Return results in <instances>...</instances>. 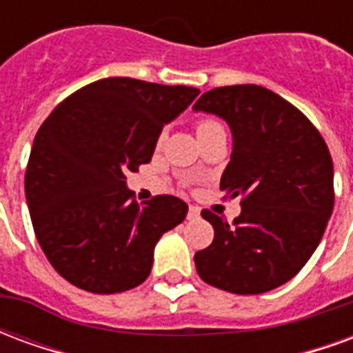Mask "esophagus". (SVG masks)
<instances>
[{
	"label": "esophagus",
	"instance_id": "34e87169",
	"mask_svg": "<svg viewBox=\"0 0 353 353\" xmlns=\"http://www.w3.org/2000/svg\"><path fill=\"white\" fill-rule=\"evenodd\" d=\"M200 217V208L191 206L189 208V212H187V219H199Z\"/></svg>",
	"mask_w": 353,
	"mask_h": 353
}]
</instances>
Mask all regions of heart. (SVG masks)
<instances>
[{
  "label": "heart",
  "instance_id": "b5f03b06",
  "mask_svg": "<svg viewBox=\"0 0 353 353\" xmlns=\"http://www.w3.org/2000/svg\"><path fill=\"white\" fill-rule=\"evenodd\" d=\"M215 130H223V124L219 121H215V119H202L196 124V132H199V138L200 136H204V134H210V132ZM164 139H166V130L159 132V136L154 139V147L157 149H161L164 145Z\"/></svg>",
  "mask_w": 353,
  "mask_h": 353
}]
</instances>
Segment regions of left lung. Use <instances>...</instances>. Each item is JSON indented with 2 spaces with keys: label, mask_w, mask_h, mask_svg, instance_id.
Wrapping results in <instances>:
<instances>
[{
  "label": "left lung",
  "mask_w": 353,
  "mask_h": 353,
  "mask_svg": "<svg viewBox=\"0 0 353 353\" xmlns=\"http://www.w3.org/2000/svg\"><path fill=\"white\" fill-rule=\"evenodd\" d=\"M196 111L223 117L234 138L219 189L242 199L234 221L202 210L214 242L194 255L202 280L236 295H259L295 276L333 214V161L303 111L259 85L208 90Z\"/></svg>",
  "instance_id": "obj_1"
}]
</instances>
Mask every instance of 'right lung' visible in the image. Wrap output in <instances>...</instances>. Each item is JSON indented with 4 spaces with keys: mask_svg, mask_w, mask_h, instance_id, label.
I'll list each match as a JSON object with an SVG mask.
<instances>
[{
    "mask_svg": "<svg viewBox=\"0 0 353 353\" xmlns=\"http://www.w3.org/2000/svg\"><path fill=\"white\" fill-rule=\"evenodd\" d=\"M199 94L108 77L70 94L39 126L24 177L28 208L43 253L75 288L121 293L151 274L159 238L189 206L172 194L139 206L126 174L151 161L162 126Z\"/></svg>",
    "mask_w": 353,
    "mask_h": 353,
    "instance_id": "obj_1",
    "label": "right lung"
}]
</instances>
